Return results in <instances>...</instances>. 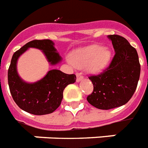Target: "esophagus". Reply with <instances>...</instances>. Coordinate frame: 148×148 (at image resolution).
<instances>
[{
  "label": "esophagus",
  "mask_w": 148,
  "mask_h": 148,
  "mask_svg": "<svg viewBox=\"0 0 148 148\" xmlns=\"http://www.w3.org/2000/svg\"><path fill=\"white\" fill-rule=\"evenodd\" d=\"M76 76H77V82H81V81H82L83 78H84L81 73H77Z\"/></svg>",
  "instance_id": "obj_1"
}]
</instances>
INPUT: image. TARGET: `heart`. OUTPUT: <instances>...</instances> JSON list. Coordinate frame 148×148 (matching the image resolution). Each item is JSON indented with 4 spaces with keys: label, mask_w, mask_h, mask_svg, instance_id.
<instances>
[{
    "label": "heart",
    "mask_w": 148,
    "mask_h": 148,
    "mask_svg": "<svg viewBox=\"0 0 148 148\" xmlns=\"http://www.w3.org/2000/svg\"><path fill=\"white\" fill-rule=\"evenodd\" d=\"M112 58L109 47L92 44L81 47L71 52V63L77 68H84L90 74H99L107 69Z\"/></svg>",
    "instance_id": "b5f03b06"
}]
</instances>
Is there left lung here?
I'll use <instances>...</instances> for the list:
<instances>
[{
  "label": "left lung",
  "instance_id": "8db88e82",
  "mask_svg": "<svg viewBox=\"0 0 148 148\" xmlns=\"http://www.w3.org/2000/svg\"><path fill=\"white\" fill-rule=\"evenodd\" d=\"M115 55L103 74L91 76L92 93L87 100L95 108L109 110L125 104L137 86L140 65L137 52L129 41L119 35H108Z\"/></svg>",
  "mask_w": 148,
  "mask_h": 148
}]
</instances>
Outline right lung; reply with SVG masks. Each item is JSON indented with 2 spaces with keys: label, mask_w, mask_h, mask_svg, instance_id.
<instances>
[{
  "label": "right lung",
  "mask_w": 148,
  "mask_h": 148,
  "mask_svg": "<svg viewBox=\"0 0 148 148\" xmlns=\"http://www.w3.org/2000/svg\"><path fill=\"white\" fill-rule=\"evenodd\" d=\"M30 48L40 50L51 66L57 65L63 60L52 40L46 39L28 42L13 54L11 60L8 72L10 92L14 101L24 111L36 115L51 114L60 107L64 88L76 82V76L53 69L38 82H25L18 75L17 63L18 58Z\"/></svg>",
  "instance_id": "1"
}]
</instances>
